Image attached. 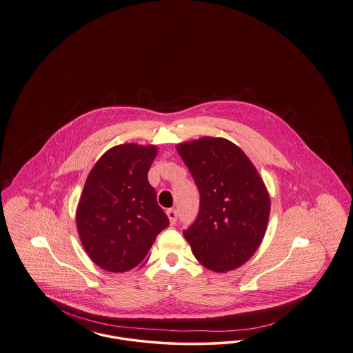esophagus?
<instances>
[{"mask_svg":"<svg viewBox=\"0 0 353 353\" xmlns=\"http://www.w3.org/2000/svg\"><path fill=\"white\" fill-rule=\"evenodd\" d=\"M167 216H168L169 221H170L172 225L176 223V221H177V210L176 209H168L167 210Z\"/></svg>","mask_w":353,"mask_h":353,"instance_id":"1","label":"esophagus"}]
</instances>
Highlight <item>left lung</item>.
Listing matches in <instances>:
<instances>
[{"mask_svg":"<svg viewBox=\"0 0 353 353\" xmlns=\"http://www.w3.org/2000/svg\"><path fill=\"white\" fill-rule=\"evenodd\" d=\"M200 192L196 221L184 230L193 255L206 269L242 266L268 228L270 197L258 170L234 143L205 136L177 147Z\"/></svg>","mask_w":353,"mask_h":353,"instance_id":"8db88e82","label":"left lung"}]
</instances>
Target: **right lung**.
I'll use <instances>...</instances> for the list:
<instances>
[{"mask_svg": "<svg viewBox=\"0 0 353 353\" xmlns=\"http://www.w3.org/2000/svg\"><path fill=\"white\" fill-rule=\"evenodd\" d=\"M154 145L121 144L105 152L88 173L77 209L84 250L101 269L124 272L147 262L169 219L148 183Z\"/></svg>", "mask_w": 353, "mask_h": 353, "instance_id": "add662e5", "label": "right lung"}]
</instances>
